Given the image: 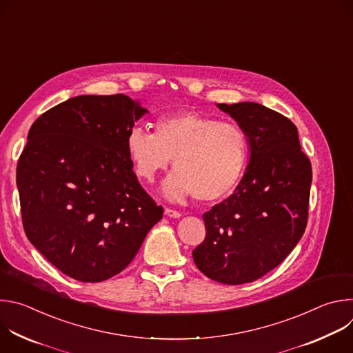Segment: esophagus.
I'll return each instance as SVG.
<instances>
[{
    "label": "esophagus",
    "mask_w": 353,
    "mask_h": 353,
    "mask_svg": "<svg viewBox=\"0 0 353 353\" xmlns=\"http://www.w3.org/2000/svg\"><path fill=\"white\" fill-rule=\"evenodd\" d=\"M165 214H166L169 218H180V216H181V214H180L179 211H174V210H172V208H166V210H165Z\"/></svg>",
    "instance_id": "esophagus-1"
}]
</instances>
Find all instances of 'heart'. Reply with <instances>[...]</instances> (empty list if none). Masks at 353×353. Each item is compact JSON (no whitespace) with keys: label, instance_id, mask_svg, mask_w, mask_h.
Here are the masks:
<instances>
[{"label":"heart","instance_id":"obj_1","mask_svg":"<svg viewBox=\"0 0 353 353\" xmlns=\"http://www.w3.org/2000/svg\"><path fill=\"white\" fill-rule=\"evenodd\" d=\"M125 149L137 176L146 183L154 181L173 159L176 172L163 184V194L172 201L194 195L212 203L228 196L248 162V138L239 124L195 112L159 117L155 132L134 125Z\"/></svg>","mask_w":353,"mask_h":353}]
</instances>
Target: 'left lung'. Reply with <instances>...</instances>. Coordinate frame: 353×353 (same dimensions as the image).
Returning a JSON list of instances; mask_svg holds the SVG:
<instances>
[{
	"label": "left lung",
	"instance_id": "left-lung-1",
	"mask_svg": "<svg viewBox=\"0 0 353 353\" xmlns=\"http://www.w3.org/2000/svg\"><path fill=\"white\" fill-rule=\"evenodd\" d=\"M218 108L245 131L250 161L234 192L203 215L207 236L192 259L208 278L240 285L279 265L303 236L312 163L278 112L254 102Z\"/></svg>",
	"mask_w": 353,
	"mask_h": 353
}]
</instances>
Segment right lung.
Here are the masks:
<instances>
[{"label": "right lung", "instance_id": "right-lung-1", "mask_svg": "<svg viewBox=\"0 0 353 353\" xmlns=\"http://www.w3.org/2000/svg\"><path fill=\"white\" fill-rule=\"evenodd\" d=\"M148 110L125 94H83L30 127L17 184L25 233L65 275L102 282L121 272L163 215L125 149Z\"/></svg>", "mask_w": 353, "mask_h": 353}]
</instances>
